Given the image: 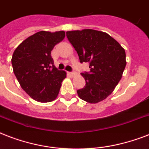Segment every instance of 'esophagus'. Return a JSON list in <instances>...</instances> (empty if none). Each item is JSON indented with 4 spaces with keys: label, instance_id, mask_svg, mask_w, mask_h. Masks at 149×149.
I'll use <instances>...</instances> for the list:
<instances>
[{
    "label": "esophagus",
    "instance_id": "1",
    "mask_svg": "<svg viewBox=\"0 0 149 149\" xmlns=\"http://www.w3.org/2000/svg\"><path fill=\"white\" fill-rule=\"evenodd\" d=\"M68 74L70 75V76H71V77H74L75 75H76V72H68Z\"/></svg>",
    "mask_w": 149,
    "mask_h": 149
}]
</instances>
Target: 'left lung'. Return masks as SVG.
Listing matches in <instances>:
<instances>
[{
	"label": "left lung",
	"mask_w": 149,
	"mask_h": 149,
	"mask_svg": "<svg viewBox=\"0 0 149 149\" xmlns=\"http://www.w3.org/2000/svg\"><path fill=\"white\" fill-rule=\"evenodd\" d=\"M66 36L80 63H90V72L81 73L86 85L77 91L79 98L91 104L106 99L121 79L126 66L125 49L108 34L93 29L67 31Z\"/></svg>",
	"instance_id": "1"
}]
</instances>
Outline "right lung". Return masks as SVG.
<instances>
[{
    "label": "right lung",
    "instance_id": "1",
    "mask_svg": "<svg viewBox=\"0 0 149 149\" xmlns=\"http://www.w3.org/2000/svg\"><path fill=\"white\" fill-rule=\"evenodd\" d=\"M65 38V31H41L20 44L13 53V70L22 88L36 101L47 103L57 97L66 77L55 67L51 52Z\"/></svg>",
    "mask_w": 149,
    "mask_h": 149
}]
</instances>
